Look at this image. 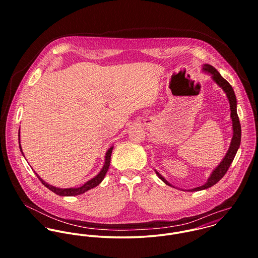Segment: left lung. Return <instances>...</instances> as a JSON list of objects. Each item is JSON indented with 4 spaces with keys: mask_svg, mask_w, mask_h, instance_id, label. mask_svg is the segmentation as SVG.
<instances>
[{
    "mask_svg": "<svg viewBox=\"0 0 258 258\" xmlns=\"http://www.w3.org/2000/svg\"><path fill=\"white\" fill-rule=\"evenodd\" d=\"M202 70H203V73L210 74L212 76V79L223 90V92L225 93V95L228 99L229 108H230V118H231V123H232V138H231L229 147H228V150H227L225 156L221 160V163L216 167V169L212 172V174L210 175L207 182L203 185H200V186H197V187H194V188H189V189H185L187 191L203 190V189L209 188V187L213 186L214 184H217L221 178L225 175V173L227 172L229 166L231 165V163H232V161L235 157V154H236L238 148L240 146V141H241V127H240V123H239V119H238V115H237V111H236L237 101H236V96H235V93L233 91V88L221 76L220 73L214 67H212L211 64H204ZM155 173L165 184L171 185L173 187H176L173 184H170L158 171L155 170Z\"/></svg>",
    "mask_w": 258,
    "mask_h": 258,
    "instance_id": "left-lung-1",
    "label": "left lung"
}]
</instances>
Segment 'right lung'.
<instances>
[{
	"label": "right lung",
	"mask_w": 258,
	"mask_h": 258,
	"mask_svg": "<svg viewBox=\"0 0 258 258\" xmlns=\"http://www.w3.org/2000/svg\"><path fill=\"white\" fill-rule=\"evenodd\" d=\"M19 144H20V150H21V152H22L23 156L25 157V155H24V153H23V150H22V146H21V141H20V132H19ZM112 150H113V146H111V147L107 150V152H106V154H105V161H104V165H103L102 169L100 170V172H99V173H98L94 178L90 179V180H89V181H87L86 183H84L82 185L77 186V187L60 188V187L53 186V185H51V184L45 183V182H44V181H43V180H42V179L37 175L36 172H35V173H36V175H37L38 180L41 182V184H43L44 186H46L47 188H49V189H50L51 191H53L54 194H56V195H58V196H61V197H74V196H78V195L84 194L85 191H87V190H89V189H91V188L95 187L96 185H98V184H100V183L103 181V179H104V177H105V175H106V173H107V171H108V169H109V166H110Z\"/></svg>",
	"instance_id": "1"
}]
</instances>
